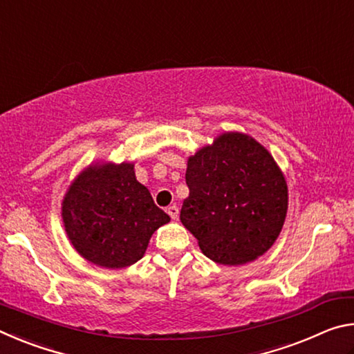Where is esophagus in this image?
I'll return each mask as SVG.
<instances>
[{
  "instance_id": "esophagus-1",
  "label": "esophagus",
  "mask_w": 354,
  "mask_h": 354,
  "mask_svg": "<svg viewBox=\"0 0 354 354\" xmlns=\"http://www.w3.org/2000/svg\"><path fill=\"white\" fill-rule=\"evenodd\" d=\"M167 212H169V215L170 217L173 218V220H178V215H179V209H178V206H169V209H167Z\"/></svg>"
}]
</instances>
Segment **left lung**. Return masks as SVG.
Masks as SVG:
<instances>
[{
  "label": "left lung",
  "mask_w": 354,
  "mask_h": 354,
  "mask_svg": "<svg viewBox=\"0 0 354 354\" xmlns=\"http://www.w3.org/2000/svg\"><path fill=\"white\" fill-rule=\"evenodd\" d=\"M183 225L203 253L242 266L277 241L287 214V183L273 156L253 137L223 133L187 160Z\"/></svg>",
  "instance_id": "left-lung-1"
}]
</instances>
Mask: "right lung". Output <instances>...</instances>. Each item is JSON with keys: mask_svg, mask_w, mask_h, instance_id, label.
<instances>
[{"mask_svg": "<svg viewBox=\"0 0 354 354\" xmlns=\"http://www.w3.org/2000/svg\"><path fill=\"white\" fill-rule=\"evenodd\" d=\"M62 220L84 259L104 268L129 267L145 254L153 232L170 217L136 179L134 164H93L70 184Z\"/></svg>", "mask_w": 354, "mask_h": 354, "instance_id": "add662e5", "label": "right lung"}]
</instances>
